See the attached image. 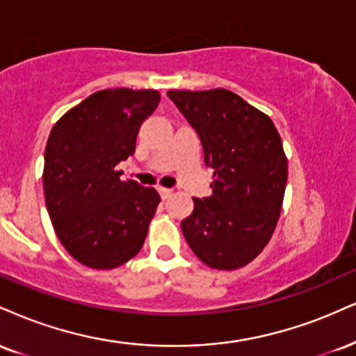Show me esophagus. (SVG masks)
<instances>
[{"label": "esophagus", "mask_w": 356, "mask_h": 356, "mask_svg": "<svg viewBox=\"0 0 356 356\" xmlns=\"http://www.w3.org/2000/svg\"><path fill=\"white\" fill-rule=\"evenodd\" d=\"M159 194L162 199H169L170 195H172V189H165V187H159Z\"/></svg>", "instance_id": "esophagus-1"}]
</instances>
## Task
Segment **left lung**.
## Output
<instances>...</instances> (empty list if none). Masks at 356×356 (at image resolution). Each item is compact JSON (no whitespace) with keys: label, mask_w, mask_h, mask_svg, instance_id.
Masks as SVG:
<instances>
[{"label":"left lung","mask_w":356,"mask_h":356,"mask_svg":"<svg viewBox=\"0 0 356 356\" xmlns=\"http://www.w3.org/2000/svg\"><path fill=\"white\" fill-rule=\"evenodd\" d=\"M199 136L212 194L194 199L181 222L192 252L205 265L234 270L270 241L286 186L282 139L267 114L227 89L167 91Z\"/></svg>","instance_id":"8db88e82"}]
</instances>
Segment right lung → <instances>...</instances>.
I'll list each match as a JSON object with an SVG mask.
<instances>
[{
	"mask_svg": "<svg viewBox=\"0 0 356 356\" xmlns=\"http://www.w3.org/2000/svg\"><path fill=\"white\" fill-rule=\"evenodd\" d=\"M152 89H104L54 124L44 151L46 209L58 238L86 267L109 270L144 245L161 197L121 181V161L136 151L140 124L156 111Z\"/></svg>",
	"mask_w": 356,
	"mask_h": 356,
	"instance_id": "obj_1",
	"label": "right lung"
}]
</instances>
